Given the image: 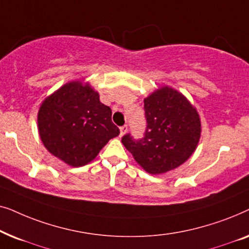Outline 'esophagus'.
Segmentation results:
<instances>
[{
	"label": "esophagus",
	"mask_w": 249,
	"mask_h": 249,
	"mask_svg": "<svg viewBox=\"0 0 249 249\" xmlns=\"http://www.w3.org/2000/svg\"><path fill=\"white\" fill-rule=\"evenodd\" d=\"M127 130H128V125L127 124H124V125H122V127H120V137H122V136H124L125 132H127Z\"/></svg>",
	"instance_id": "1"
}]
</instances>
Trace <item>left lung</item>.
<instances>
[{
    "label": "left lung",
    "instance_id": "left-lung-1",
    "mask_svg": "<svg viewBox=\"0 0 249 249\" xmlns=\"http://www.w3.org/2000/svg\"><path fill=\"white\" fill-rule=\"evenodd\" d=\"M144 108L147 121L144 138L134 141L125 135L122 144L146 172L163 175L193 155L202 122L188 98L170 86L160 87L145 97Z\"/></svg>",
    "mask_w": 249,
    "mask_h": 249
}]
</instances>
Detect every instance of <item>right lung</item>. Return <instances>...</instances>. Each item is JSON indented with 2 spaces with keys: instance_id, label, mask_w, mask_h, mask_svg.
Instances as JSON below:
<instances>
[{
  "instance_id": "right-lung-1",
  "label": "right lung",
  "mask_w": 249,
  "mask_h": 249,
  "mask_svg": "<svg viewBox=\"0 0 249 249\" xmlns=\"http://www.w3.org/2000/svg\"><path fill=\"white\" fill-rule=\"evenodd\" d=\"M111 108L89 83L73 80L47 96L37 114L38 134L53 156L70 166H84L120 130Z\"/></svg>"
}]
</instances>
